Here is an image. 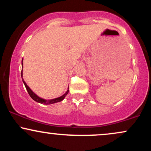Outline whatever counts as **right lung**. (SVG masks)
I'll list each match as a JSON object with an SVG mask.
<instances>
[{
    "mask_svg": "<svg viewBox=\"0 0 151 151\" xmlns=\"http://www.w3.org/2000/svg\"><path fill=\"white\" fill-rule=\"evenodd\" d=\"M21 77H22V70L21 72ZM22 80L23 81L24 84H25V88L26 89H27V92H28L29 95L30 96V97L32 99L34 100V101L38 102V103H40V104H55V103H57V102H60V101H62V100L64 99L65 98V96H67V93L69 92V88L68 89H67V91H66V92L64 93L63 95L61 96H60V97L58 98H55V99H50V100H46L45 99H42V98H40V96H38L37 94H35L33 91H32V90L30 89V88L27 85V84L25 83V81H24L23 78H22Z\"/></svg>",
    "mask_w": 151,
    "mask_h": 151,
    "instance_id": "1",
    "label": "right lung"
}]
</instances>
